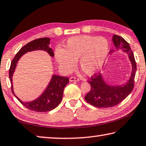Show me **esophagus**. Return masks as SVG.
<instances>
[{"label": "esophagus", "mask_w": 146, "mask_h": 146, "mask_svg": "<svg viewBox=\"0 0 146 146\" xmlns=\"http://www.w3.org/2000/svg\"><path fill=\"white\" fill-rule=\"evenodd\" d=\"M69 81L70 82H78L79 81V79L76 77H70L69 78Z\"/></svg>", "instance_id": "1"}]
</instances>
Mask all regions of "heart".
Wrapping results in <instances>:
<instances>
[{"label":"heart","mask_w":146,"mask_h":146,"mask_svg":"<svg viewBox=\"0 0 146 146\" xmlns=\"http://www.w3.org/2000/svg\"><path fill=\"white\" fill-rule=\"evenodd\" d=\"M109 51V44L105 38L78 36L69 38L64 48H56L54 57L66 72L73 70L78 60L80 69L86 75H92L102 68Z\"/></svg>","instance_id":"heart-1"}]
</instances>
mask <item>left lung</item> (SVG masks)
<instances>
[{"mask_svg": "<svg viewBox=\"0 0 146 146\" xmlns=\"http://www.w3.org/2000/svg\"><path fill=\"white\" fill-rule=\"evenodd\" d=\"M112 42L115 50H110L112 53L121 49L126 52L132 66L131 75L126 82L121 84H110L105 80L103 74L99 75L95 74L92 76L89 83L91 90L85 96V100L90 105L98 108L112 107L123 101L131 94L134 88V80L136 71V64L135 56L131 50L129 44L123 38L117 35H113Z\"/></svg>", "mask_w": 146, "mask_h": 146, "instance_id": "obj_1", "label": "left lung"}]
</instances>
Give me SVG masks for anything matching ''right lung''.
Returning <instances> with one entry per match:
<instances>
[{
	"label": "right lung",
	"mask_w": 146,
	"mask_h": 146,
	"mask_svg": "<svg viewBox=\"0 0 146 146\" xmlns=\"http://www.w3.org/2000/svg\"><path fill=\"white\" fill-rule=\"evenodd\" d=\"M50 41V39L48 38H40L32 41L25 45L19 50L14 58L11 61L10 68L9 70V77L11 83L12 93L23 106H25L28 109L35 112H45L50 111L56 108L60 103L65 87L69 83L68 77H61L53 74L51 79L42 94L38 98L29 102H24L21 100L17 96H15L13 91L12 78L19 59L27 52L34 51V50H44L47 52L51 57L54 56V52L52 48L49 47Z\"/></svg>",
	"instance_id": "obj_1"
}]
</instances>
